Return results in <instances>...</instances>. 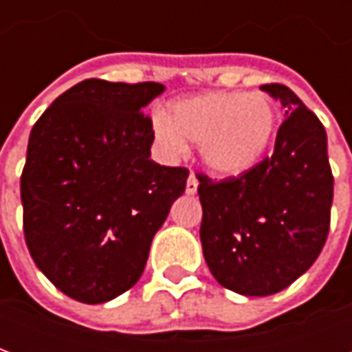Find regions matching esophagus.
Returning a JSON list of instances; mask_svg holds the SVG:
<instances>
[{
    "mask_svg": "<svg viewBox=\"0 0 352 352\" xmlns=\"http://www.w3.org/2000/svg\"><path fill=\"white\" fill-rule=\"evenodd\" d=\"M198 192V179L194 173H190L188 181H186V194H196Z\"/></svg>",
    "mask_w": 352,
    "mask_h": 352,
    "instance_id": "obj_1",
    "label": "esophagus"
}]
</instances>
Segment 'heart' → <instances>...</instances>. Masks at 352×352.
Returning <instances> with one entry per match:
<instances>
[{"label":"heart","mask_w":352,"mask_h":352,"mask_svg":"<svg viewBox=\"0 0 352 352\" xmlns=\"http://www.w3.org/2000/svg\"><path fill=\"white\" fill-rule=\"evenodd\" d=\"M277 109L270 96L211 90L175 101L169 118H154V138L169 154H183L186 141L198 143L207 168L219 175L252 169L272 145Z\"/></svg>","instance_id":"b5f03b06"}]
</instances>
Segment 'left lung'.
<instances>
[{"mask_svg":"<svg viewBox=\"0 0 352 352\" xmlns=\"http://www.w3.org/2000/svg\"><path fill=\"white\" fill-rule=\"evenodd\" d=\"M260 88L287 115L272 156L237 177L196 175L206 262L222 287L243 296L275 294L309 270L326 243L333 198L322 122L285 85Z\"/></svg>","mask_w":352,"mask_h":352,"instance_id":"1","label":"left lung"}]
</instances>
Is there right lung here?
I'll return each mask as SVG.
<instances>
[{
  "instance_id": "obj_1",
  "label": "right lung",
  "mask_w": 352,
  "mask_h": 352,
  "mask_svg": "<svg viewBox=\"0 0 352 352\" xmlns=\"http://www.w3.org/2000/svg\"><path fill=\"white\" fill-rule=\"evenodd\" d=\"M160 82L87 79L34 124L20 177L24 237L35 265L65 296L103 303L145 270L154 234L184 192L186 168L151 160L143 113Z\"/></svg>"
}]
</instances>
